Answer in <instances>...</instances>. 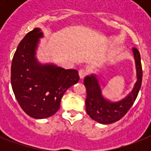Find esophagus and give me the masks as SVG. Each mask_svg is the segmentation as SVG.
Segmentation results:
<instances>
[{
    "label": "esophagus",
    "mask_w": 151,
    "mask_h": 151,
    "mask_svg": "<svg viewBox=\"0 0 151 151\" xmlns=\"http://www.w3.org/2000/svg\"><path fill=\"white\" fill-rule=\"evenodd\" d=\"M78 75H79L80 78H84L88 75L87 70H85V69H80L79 71H78Z\"/></svg>",
    "instance_id": "esophagus-1"
}]
</instances>
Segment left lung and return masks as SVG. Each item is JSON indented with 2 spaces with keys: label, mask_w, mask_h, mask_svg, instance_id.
Listing matches in <instances>:
<instances>
[{
  "label": "left lung",
  "mask_w": 151,
  "mask_h": 151,
  "mask_svg": "<svg viewBox=\"0 0 151 151\" xmlns=\"http://www.w3.org/2000/svg\"><path fill=\"white\" fill-rule=\"evenodd\" d=\"M135 62L137 81L130 94L118 102H111L105 99L101 92L99 81L96 75H91L84 79L87 97L85 100L88 115L101 124H110L119 120L126 114L137 98L142 82V66L141 55L135 47L132 49Z\"/></svg>",
  "instance_id": "left-lung-1"
}]
</instances>
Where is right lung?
I'll use <instances>...</instances> for the list:
<instances>
[{"instance_id": "add662e5", "label": "right lung", "mask_w": 151, "mask_h": 151, "mask_svg": "<svg viewBox=\"0 0 151 151\" xmlns=\"http://www.w3.org/2000/svg\"><path fill=\"white\" fill-rule=\"evenodd\" d=\"M41 29L29 32L19 44L11 64V85L19 104L29 116L45 119L55 114L61 98L78 82L76 69H65L54 64H41L35 57Z\"/></svg>"}]
</instances>
